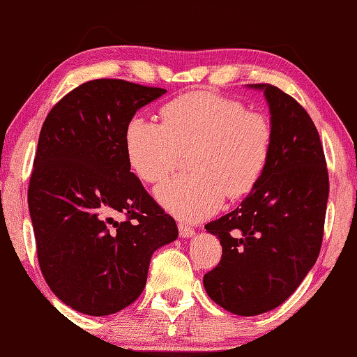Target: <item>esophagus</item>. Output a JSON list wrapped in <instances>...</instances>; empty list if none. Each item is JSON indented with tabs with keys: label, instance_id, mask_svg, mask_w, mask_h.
Instances as JSON below:
<instances>
[{
	"label": "esophagus",
	"instance_id": "1",
	"mask_svg": "<svg viewBox=\"0 0 357 357\" xmlns=\"http://www.w3.org/2000/svg\"><path fill=\"white\" fill-rule=\"evenodd\" d=\"M179 236L181 238H192V236L195 234V231L192 229V228H189V227H185V225H183V223H179Z\"/></svg>",
	"mask_w": 357,
	"mask_h": 357
}]
</instances>
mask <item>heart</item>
Listing matches in <instances>:
<instances>
[{
  "label": "heart",
  "instance_id": "obj_1",
  "mask_svg": "<svg viewBox=\"0 0 357 357\" xmlns=\"http://www.w3.org/2000/svg\"><path fill=\"white\" fill-rule=\"evenodd\" d=\"M163 124L132 118L126 128V155L145 183L167 178L190 152L189 168L155 189L165 210L183 222H200L222 207L225 195L239 199L259 184L273 145V128L262 113L213 92H190L169 100Z\"/></svg>",
  "mask_w": 357,
  "mask_h": 357
}]
</instances>
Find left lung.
I'll return each mask as SVG.
<instances>
[{"label": "left lung", "mask_w": 357, "mask_h": 357, "mask_svg": "<svg viewBox=\"0 0 357 357\" xmlns=\"http://www.w3.org/2000/svg\"><path fill=\"white\" fill-rule=\"evenodd\" d=\"M273 145L254 190L233 212L205 225L223 255L204 275L210 299L228 312L250 317L283 304L319 257L328 200V172L319 132L293 97L270 84Z\"/></svg>", "instance_id": "8db88e82"}]
</instances>
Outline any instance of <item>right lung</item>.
<instances>
[{
	"label": "right lung",
	"mask_w": 357,
	"mask_h": 357,
	"mask_svg": "<svg viewBox=\"0 0 357 357\" xmlns=\"http://www.w3.org/2000/svg\"><path fill=\"white\" fill-rule=\"evenodd\" d=\"M165 93L90 80L59 100L40 130L29 184L38 264L50 289L77 312L102 317L132 304L152 254L178 238L176 222L130 173L124 142L135 112Z\"/></svg>",
	"instance_id": "right-lung-1"
}]
</instances>
